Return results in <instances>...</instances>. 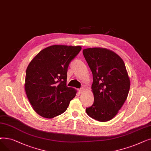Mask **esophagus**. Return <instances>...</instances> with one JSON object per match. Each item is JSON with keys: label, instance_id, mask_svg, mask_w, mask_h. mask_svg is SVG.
<instances>
[{"label": "esophagus", "instance_id": "obj_1", "mask_svg": "<svg viewBox=\"0 0 151 151\" xmlns=\"http://www.w3.org/2000/svg\"><path fill=\"white\" fill-rule=\"evenodd\" d=\"M84 88H81V89H80L78 90V91H79V92H80V93H83L84 92Z\"/></svg>", "mask_w": 151, "mask_h": 151}]
</instances>
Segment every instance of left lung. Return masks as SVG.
<instances>
[{
	"label": "left lung",
	"instance_id": "left-lung-1",
	"mask_svg": "<svg viewBox=\"0 0 151 151\" xmlns=\"http://www.w3.org/2000/svg\"><path fill=\"white\" fill-rule=\"evenodd\" d=\"M93 76V105L86 109L89 116L106 122L117 114L127 98L130 79L123 60L114 52L102 47L83 50Z\"/></svg>",
	"mask_w": 151,
	"mask_h": 151
}]
</instances>
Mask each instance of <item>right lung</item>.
<instances>
[{
    "mask_svg": "<svg viewBox=\"0 0 151 151\" xmlns=\"http://www.w3.org/2000/svg\"><path fill=\"white\" fill-rule=\"evenodd\" d=\"M81 50L80 46L52 45L40 51L27 68L25 91L35 111L45 118L64 113L76 91L67 86L70 62Z\"/></svg>",
    "mask_w": 151,
    "mask_h": 151,
    "instance_id": "1",
    "label": "right lung"
}]
</instances>
